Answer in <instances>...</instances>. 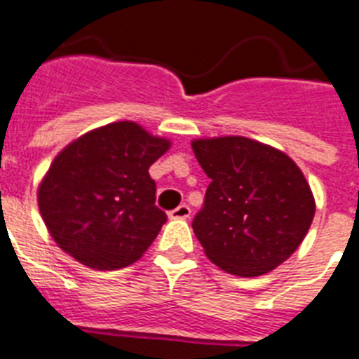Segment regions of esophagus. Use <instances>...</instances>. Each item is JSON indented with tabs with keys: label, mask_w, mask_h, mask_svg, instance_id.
<instances>
[{
	"label": "esophagus",
	"mask_w": 359,
	"mask_h": 359,
	"mask_svg": "<svg viewBox=\"0 0 359 359\" xmlns=\"http://www.w3.org/2000/svg\"><path fill=\"white\" fill-rule=\"evenodd\" d=\"M189 214H191L189 206L188 205H180V206H177L175 210H171L170 217H171V219H188Z\"/></svg>",
	"instance_id": "esophagus-1"
}]
</instances>
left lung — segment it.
<instances>
[{"instance_id": "8db88e82", "label": "left lung", "mask_w": 359, "mask_h": 359, "mask_svg": "<svg viewBox=\"0 0 359 359\" xmlns=\"http://www.w3.org/2000/svg\"><path fill=\"white\" fill-rule=\"evenodd\" d=\"M191 147L210 179L191 223L210 260L238 276L264 275L287 260L316 214L299 165L245 136L194 140Z\"/></svg>"}]
</instances>
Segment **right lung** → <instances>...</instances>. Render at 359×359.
I'll list each match as a JSON object with an SVG mask.
<instances>
[{
	"label": "right lung",
	"mask_w": 359,
	"mask_h": 359,
	"mask_svg": "<svg viewBox=\"0 0 359 359\" xmlns=\"http://www.w3.org/2000/svg\"><path fill=\"white\" fill-rule=\"evenodd\" d=\"M170 145L134 121H116L64 147L38 186V208L57 245L99 271L142 258L168 219L154 205L149 168Z\"/></svg>",
	"instance_id": "obj_1"
}]
</instances>
